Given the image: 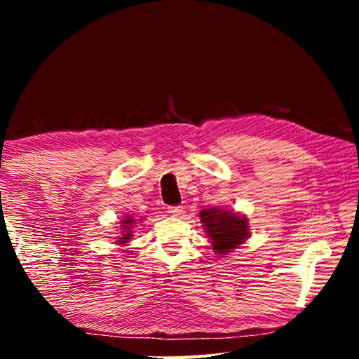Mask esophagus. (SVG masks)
Instances as JSON below:
<instances>
[{
  "label": "esophagus",
  "mask_w": 359,
  "mask_h": 359,
  "mask_svg": "<svg viewBox=\"0 0 359 359\" xmlns=\"http://www.w3.org/2000/svg\"><path fill=\"white\" fill-rule=\"evenodd\" d=\"M168 214L172 217H180L182 214H184V209H182V205H169Z\"/></svg>",
  "instance_id": "34e87169"
}]
</instances>
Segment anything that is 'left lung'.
Instances as JSON below:
<instances>
[{
    "mask_svg": "<svg viewBox=\"0 0 359 359\" xmlns=\"http://www.w3.org/2000/svg\"><path fill=\"white\" fill-rule=\"evenodd\" d=\"M199 217H201L205 233L212 239V248L217 253L226 255L233 252V248L244 244V241L248 238L247 218L234 212L203 209Z\"/></svg>",
    "mask_w": 359,
    "mask_h": 359,
    "instance_id": "8db88e82",
    "label": "left lung"
}]
</instances>
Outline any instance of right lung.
Listing matches in <instances>:
<instances>
[{
	"label": "right lung",
	"mask_w": 359,
	"mask_h": 359,
	"mask_svg": "<svg viewBox=\"0 0 359 359\" xmlns=\"http://www.w3.org/2000/svg\"><path fill=\"white\" fill-rule=\"evenodd\" d=\"M133 224H135V220H133L131 217H126L123 222H121V228H123V231H121V238H118L120 241H117V244H126L131 239V228Z\"/></svg>",
	"instance_id": "add662e5"
}]
</instances>
